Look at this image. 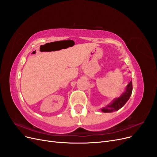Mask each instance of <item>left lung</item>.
I'll list each match as a JSON object with an SVG mask.
<instances>
[{"label": "left lung", "instance_id": "1", "mask_svg": "<svg viewBox=\"0 0 157 157\" xmlns=\"http://www.w3.org/2000/svg\"><path fill=\"white\" fill-rule=\"evenodd\" d=\"M132 92V82L130 81L119 98H115L113 101L107 106L101 109V111L103 113H113L119 110L121 108L125 105V103L130 99Z\"/></svg>", "mask_w": 157, "mask_h": 157}]
</instances>
